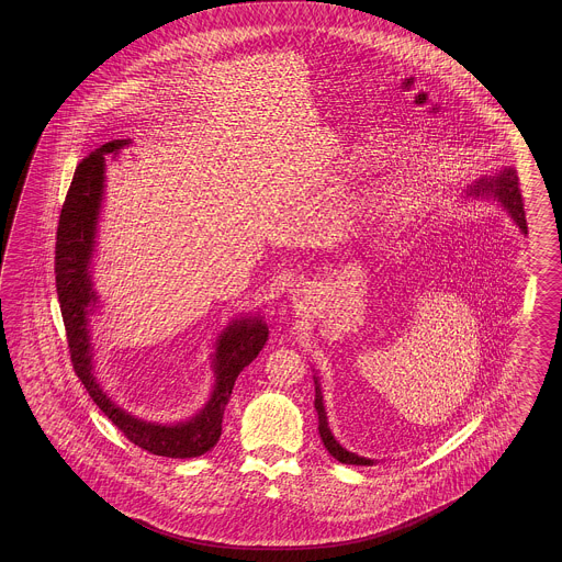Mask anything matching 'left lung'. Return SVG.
Segmentation results:
<instances>
[{"instance_id": "1", "label": "left lung", "mask_w": 562, "mask_h": 562, "mask_svg": "<svg viewBox=\"0 0 562 562\" xmlns=\"http://www.w3.org/2000/svg\"><path fill=\"white\" fill-rule=\"evenodd\" d=\"M494 196L498 203L513 215L514 223L520 227L522 233H528L526 227L525 203H522V192H520V180L514 168H504L501 172H496L494 177H482L476 180L468 196ZM315 409L319 416V436H322L323 446L327 448V452L334 456L335 460H339L341 464H356V467H371L373 460L370 458H361V456L353 454L346 450L344 446L335 440L334 434L327 426V416H325V407H323V395L319 390V382L315 378Z\"/></svg>"}]
</instances>
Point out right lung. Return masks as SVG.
Returning a JSON list of instances; mask_svg holds the SVG:
<instances>
[{"mask_svg":"<svg viewBox=\"0 0 562 562\" xmlns=\"http://www.w3.org/2000/svg\"><path fill=\"white\" fill-rule=\"evenodd\" d=\"M131 140H110L82 158L61 206L56 233V291L74 371L85 383L95 406L134 446L167 458H196L209 452L221 438L223 414L243 368L259 356L269 329L261 317H240L218 335L213 353L215 390L206 406L187 422L156 424L136 418L116 406L95 380L94 353L90 341L88 313L98 301L90 276L95 247V225L104 196V155H119Z\"/></svg>","mask_w":562,"mask_h":562,"instance_id":"right-lung-1","label":"right lung"}]
</instances>
